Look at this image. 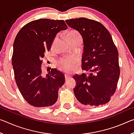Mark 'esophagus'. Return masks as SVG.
<instances>
[{"label":"esophagus","instance_id":"esophagus-1","mask_svg":"<svg viewBox=\"0 0 134 134\" xmlns=\"http://www.w3.org/2000/svg\"><path fill=\"white\" fill-rule=\"evenodd\" d=\"M70 77H71V76L69 74H65V80H67L68 79H69Z\"/></svg>","mask_w":134,"mask_h":134}]
</instances>
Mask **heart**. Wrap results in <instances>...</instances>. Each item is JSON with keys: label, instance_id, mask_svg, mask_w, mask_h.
Wrapping results in <instances>:
<instances>
[{"label": "heart", "instance_id": "1", "mask_svg": "<svg viewBox=\"0 0 134 134\" xmlns=\"http://www.w3.org/2000/svg\"><path fill=\"white\" fill-rule=\"evenodd\" d=\"M67 39L69 42L74 41H81V37L77 31H72L68 34ZM76 60L74 57H63L57 61V64L61 70L69 72L71 70L72 65L76 63Z\"/></svg>", "mask_w": 134, "mask_h": 134}]
</instances>
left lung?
<instances>
[{"label": "left lung", "instance_id": "1", "mask_svg": "<svg viewBox=\"0 0 134 134\" xmlns=\"http://www.w3.org/2000/svg\"><path fill=\"white\" fill-rule=\"evenodd\" d=\"M67 25L82 36V70L89 75L76 74L74 94L79 102L99 106L110 101L116 91L120 69L118 51L108 30L100 22L85 18L67 19Z\"/></svg>", "mask_w": 134, "mask_h": 134}]
</instances>
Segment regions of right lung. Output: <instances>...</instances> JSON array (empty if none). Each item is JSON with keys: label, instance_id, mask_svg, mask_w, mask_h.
Wrapping results in <instances>:
<instances>
[{"label": "right lung", "instance_id": "right-lung-1", "mask_svg": "<svg viewBox=\"0 0 134 134\" xmlns=\"http://www.w3.org/2000/svg\"><path fill=\"white\" fill-rule=\"evenodd\" d=\"M67 28L63 20L40 19L24 25L15 38L12 57L15 79L22 96L29 105L47 107L57 100L65 76L55 69L44 75L42 59L45 52L51 49L57 34Z\"/></svg>", "mask_w": 134, "mask_h": 134}]
</instances>
